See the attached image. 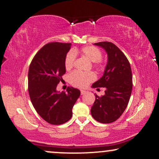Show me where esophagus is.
<instances>
[{"label": "esophagus", "instance_id": "esophagus-1", "mask_svg": "<svg viewBox=\"0 0 159 159\" xmlns=\"http://www.w3.org/2000/svg\"><path fill=\"white\" fill-rule=\"evenodd\" d=\"M80 92H81V95H84V94H85V93H87V91L86 90H80Z\"/></svg>", "mask_w": 159, "mask_h": 159}]
</instances>
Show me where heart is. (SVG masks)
I'll return each mask as SVG.
<instances>
[{
	"mask_svg": "<svg viewBox=\"0 0 159 159\" xmlns=\"http://www.w3.org/2000/svg\"><path fill=\"white\" fill-rule=\"evenodd\" d=\"M81 52L89 60L94 62L96 66H101L102 53L98 48L92 46V45H88V46L82 48ZM77 53V51L76 50L70 51L67 53L64 59V66L66 70H70L75 65ZM95 79H96V75L93 72L83 73L75 71L71 73L69 76V82L73 86L80 88H85L90 82L94 81Z\"/></svg>",
	"mask_w": 159,
	"mask_h": 159,
	"instance_id": "obj_1",
	"label": "heart"
}]
</instances>
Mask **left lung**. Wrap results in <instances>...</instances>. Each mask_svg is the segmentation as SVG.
Returning a JSON list of instances; mask_svg holds the SVG:
<instances>
[{"label":"left lung","instance_id":"obj_1","mask_svg":"<svg viewBox=\"0 0 159 159\" xmlns=\"http://www.w3.org/2000/svg\"><path fill=\"white\" fill-rule=\"evenodd\" d=\"M106 50L108 63L101 79L93 88H105V95H95L91 114L98 122H114L127 108L132 90V75L127 58L116 45L111 42L95 43ZM99 89V88H98Z\"/></svg>","mask_w":159,"mask_h":159}]
</instances>
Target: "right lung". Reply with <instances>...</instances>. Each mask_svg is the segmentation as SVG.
Returning a JSON list of instances; mask_svg holds the SVG:
<instances>
[{"mask_svg": "<svg viewBox=\"0 0 159 159\" xmlns=\"http://www.w3.org/2000/svg\"><path fill=\"white\" fill-rule=\"evenodd\" d=\"M71 43H49L34 56L28 72V91L38 114L54 125L66 123L72 116V108L80 95L77 88L58 93L56 87L66 73L64 59Z\"/></svg>", "mask_w": 159, "mask_h": 159, "instance_id": "right-lung-1", "label": "right lung"}]
</instances>
